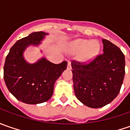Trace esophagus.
Wrapping results in <instances>:
<instances>
[{
  "mask_svg": "<svg viewBox=\"0 0 130 130\" xmlns=\"http://www.w3.org/2000/svg\"><path fill=\"white\" fill-rule=\"evenodd\" d=\"M71 67H72V66H71V62L70 61H68L67 63V68L68 69H71Z\"/></svg>",
  "mask_w": 130,
  "mask_h": 130,
  "instance_id": "esophagus-1",
  "label": "esophagus"
}]
</instances>
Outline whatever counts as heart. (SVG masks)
Here are the masks:
<instances>
[{
    "label": "heart",
    "mask_w": 130,
    "mask_h": 130,
    "mask_svg": "<svg viewBox=\"0 0 130 130\" xmlns=\"http://www.w3.org/2000/svg\"><path fill=\"white\" fill-rule=\"evenodd\" d=\"M101 45L97 40H89L85 39H78L70 45V51L73 53H79V59L84 61L87 62L91 61L98 55L100 51Z\"/></svg>",
    "instance_id": "1"
}]
</instances>
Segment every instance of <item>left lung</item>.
<instances>
[{"mask_svg": "<svg viewBox=\"0 0 130 130\" xmlns=\"http://www.w3.org/2000/svg\"><path fill=\"white\" fill-rule=\"evenodd\" d=\"M102 41L103 53L90 62H72L75 95L93 108L107 105L117 96L125 74L124 53L110 41Z\"/></svg>", "mask_w": 130, "mask_h": 130, "instance_id": "1", "label": "left lung"}]
</instances>
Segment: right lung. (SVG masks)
Segmentation results:
<instances>
[{
    "instance_id": "add662e5",
    "label": "right lung",
    "mask_w": 130,
    "mask_h": 130,
    "mask_svg": "<svg viewBox=\"0 0 130 130\" xmlns=\"http://www.w3.org/2000/svg\"><path fill=\"white\" fill-rule=\"evenodd\" d=\"M47 33L36 32L19 40L6 56L3 78L9 92L17 100L28 104L48 101L53 95L56 80L67 69V62L55 64L42 58L30 64L23 57L25 48L38 45Z\"/></svg>"
}]
</instances>
